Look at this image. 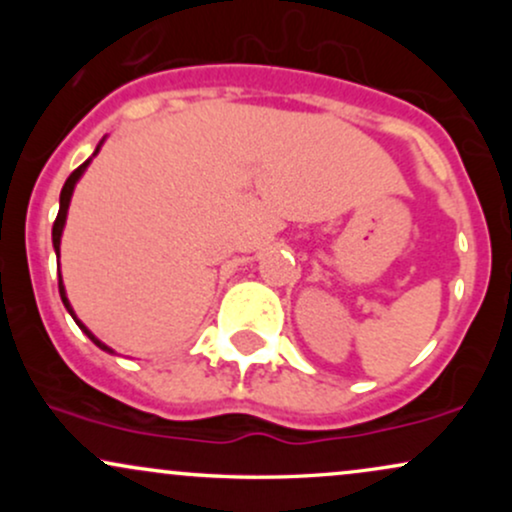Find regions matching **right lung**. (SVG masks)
Returning a JSON list of instances; mask_svg holds the SVG:
<instances>
[{
  "instance_id": "add662e5",
  "label": "right lung",
  "mask_w": 512,
  "mask_h": 512,
  "mask_svg": "<svg viewBox=\"0 0 512 512\" xmlns=\"http://www.w3.org/2000/svg\"><path fill=\"white\" fill-rule=\"evenodd\" d=\"M103 142H105V137L101 139V144L96 146V151H93V156L98 154V151H101V146H103ZM93 156L88 158V161H84L81 163L79 168L74 170L72 175H69L67 178V182H64V187H62V192H60V211H57V219H55V223H52V248H55V252H57V257H60V243H62V231H64V223H67V211H69V202H72V195H74V187H76V182L81 180V175L86 173V168H88V163L93 161ZM57 267H60V264H57ZM57 272H60V269H57ZM60 298H62V303H64V308L69 310V315L74 317V322L76 325L81 327V332L86 334L88 339H91L93 344L98 346V349H103V351H108V354H115L113 349H110L108 344H103L101 339L96 337V334H93L91 330H88V327L84 325V322L79 320V317H76V313H74V308H72V303H69V298H67V291H64V284H62V274H60Z\"/></svg>"
}]
</instances>
